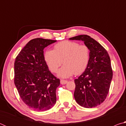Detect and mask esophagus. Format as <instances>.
Instances as JSON below:
<instances>
[{
    "label": "esophagus",
    "mask_w": 126,
    "mask_h": 126,
    "mask_svg": "<svg viewBox=\"0 0 126 126\" xmlns=\"http://www.w3.org/2000/svg\"><path fill=\"white\" fill-rule=\"evenodd\" d=\"M68 82L67 80H64V79H61V84H65Z\"/></svg>",
    "instance_id": "esophagus-1"
}]
</instances>
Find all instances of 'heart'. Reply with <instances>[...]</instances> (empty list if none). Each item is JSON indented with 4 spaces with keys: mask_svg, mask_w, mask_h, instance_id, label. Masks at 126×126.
<instances>
[{
    "mask_svg": "<svg viewBox=\"0 0 126 126\" xmlns=\"http://www.w3.org/2000/svg\"><path fill=\"white\" fill-rule=\"evenodd\" d=\"M43 57L52 73L57 72L63 61L64 65L58 71V76L68 78L74 73L79 75L86 69L90 59V50L85 44L64 40L55 44L53 50H46Z\"/></svg>",
    "mask_w": 126,
    "mask_h": 126,
    "instance_id": "heart-1",
    "label": "heart"
}]
</instances>
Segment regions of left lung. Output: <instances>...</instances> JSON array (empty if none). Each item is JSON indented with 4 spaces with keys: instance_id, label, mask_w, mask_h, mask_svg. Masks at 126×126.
I'll return each instance as SVG.
<instances>
[{
    "instance_id": "obj_1",
    "label": "left lung",
    "mask_w": 126,
    "mask_h": 126,
    "mask_svg": "<svg viewBox=\"0 0 126 126\" xmlns=\"http://www.w3.org/2000/svg\"><path fill=\"white\" fill-rule=\"evenodd\" d=\"M69 39L82 40L90 50L86 69L74 80V98L83 107H95L106 99L109 92L113 77L109 54L98 42L89 35H79Z\"/></svg>"
}]
</instances>
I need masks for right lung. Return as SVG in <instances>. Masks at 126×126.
Listing matches in <instances>:
<instances>
[{
    "label": "right lung",
    "mask_w": 126,
    "mask_h": 126,
    "mask_svg": "<svg viewBox=\"0 0 126 126\" xmlns=\"http://www.w3.org/2000/svg\"><path fill=\"white\" fill-rule=\"evenodd\" d=\"M57 40L35 38L28 43L14 62V84L21 99L37 111L49 110L56 102L60 80L51 73L44 60V49Z\"/></svg>",
    "instance_id": "1"
}]
</instances>
